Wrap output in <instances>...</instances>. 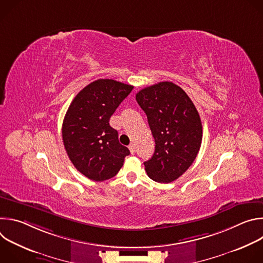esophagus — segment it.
Instances as JSON below:
<instances>
[{
    "mask_svg": "<svg viewBox=\"0 0 263 263\" xmlns=\"http://www.w3.org/2000/svg\"><path fill=\"white\" fill-rule=\"evenodd\" d=\"M129 149H130L131 154H134V153H135V145H134V143H131V144L129 145Z\"/></svg>",
    "mask_w": 263,
    "mask_h": 263,
    "instance_id": "obj_1",
    "label": "esophagus"
}]
</instances>
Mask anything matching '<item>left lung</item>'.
Wrapping results in <instances>:
<instances>
[{
    "label": "left lung",
    "instance_id": "left-lung-1",
    "mask_svg": "<svg viewBox=\"0 0 263 263\" xmlns=\"http://www.w3.org/2000/svg\"><path fill=\"white\" fill-rule=\"evenodd\" d=\"M136 101L155 139V152L143 163L144 170L156 182H173L189 170L200 151L199 112L186 92L168 81L139 90Z\"/></svg>",
    "mask_w": 263,
    "mask_h": 263
}]
</instances>
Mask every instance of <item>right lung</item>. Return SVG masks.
<instances>
[{"instance_id":"add662e5","label":"right lung","mask_w":263,"mask_h":263,"mask_svg":"<svg viewBox=\"0 0 263 263\" xmlns=\"http://www.w3.org/2000/svg\"><path fill=\"white\" fill-rule=\"evenodd\" d=\"M132 89L116 80L99 79L74 97L66 111L62 124L65 151L74 167L92 181L115 177L130 154L109 120Z\"/></svg>"}]
</instances>
